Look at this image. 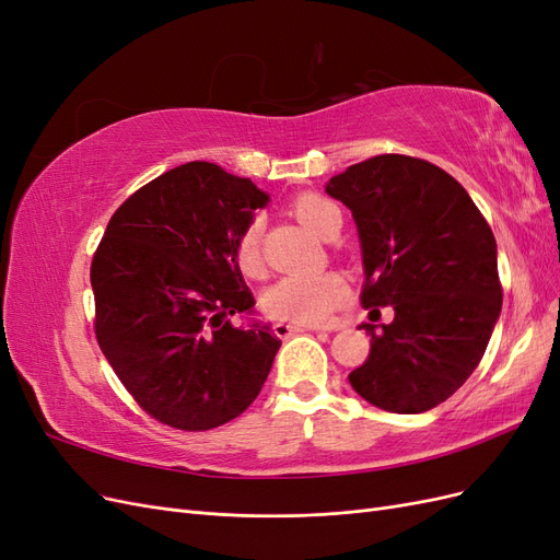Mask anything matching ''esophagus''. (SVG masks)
Listing matches in <instances>:
<instances>
[{
  "label": "esophagus",
  "instance_id": "obj_1",
  "mask_svg": "<svg viewBox=\"0 0 560 560\" xmlns=\"http://www.w3.org/2000/svg\"><path fill=\"white\" fill-rule=\"evenodd\" d=\"M273 331L278 338H290L292 334L299 331H315V327H306V325H294V322H276Z\"/></svg>",
  "mask_w": 560,
  "mask_h": 560
}]
</instances>
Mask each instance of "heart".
<instances>
[{
  "instance_id": "b5f03b06",
  "label": "heart",
  "mask_w": 560,
  "mask_h": 560,
  "mask_svg": "<svg viewBox=\"0 0 560 560\" xmlns=\"http://www.w3.org/2000/svg\"><path fill=\"white\" fill-rule=\"evenodd\" d=\"M292 212L299 222L315 235H325L331 219L338 212L331 200L317 194H303L292 202ZM235 264L249 278L264 273V252H261V219L252 217L235 238ZM346 299V282L336 273L319 276H287L278 280L264 296L266 311L280 317L292 319L299 325H325Z\"/></svg>"
}]
</instances>
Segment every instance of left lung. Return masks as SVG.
<instances>
[{
	"label": "left lung",
	"instance_id": "8db88e82",
	"mask_svg": "<svg viewBox=\"0 0 560 560\" xmlns=\"http://www.w3.org/2000/svg\"><path fill=\"white\" fill-rule=\"evenodd\" d=\"M327 194L358 224L362 306L395 311L381 329L362 325L371 350L348 381L383 411H430L471 376L500 317L493 231L460 182L413 156L354 163Z\"/></svg>",
	"mask_w": 560,
	"mask_h": 560
}]
</instances>
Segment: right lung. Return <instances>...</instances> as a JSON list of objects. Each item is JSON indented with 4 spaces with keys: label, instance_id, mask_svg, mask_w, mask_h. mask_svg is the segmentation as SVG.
Listing matches in <instances>:
<instances>
[{
    "label": "right lung",
    "instance_id": "obj_1",
    "mask_svg": "<svg viewBox=\"0 0 560 560\" xmlns=\"http://www.w3.org/2000/svg\"><path fill=\"white\" fill-rule=\"evenodd\" d=\"M266 202L245 177L184 163L124 200L93 254L97 346L167 428L206 432L238 418L273 366V329L229 319L254 308L235 238Z\"/></svg>",
    "mask_w": 560,
    "mask_h": 560
}]
</instances>
